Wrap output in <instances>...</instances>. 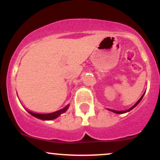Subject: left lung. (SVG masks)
<instances>
[{
  "instance_id": "left-lung-1",
  "label": "left lung",
  "mask_w": 160,
  "mask_h": 160,
  "mask_svg": "<svg viewBox=\"0 0 160 160\" xmlns=\"http://www.w3.org/2000/svg\"><path fill=\"white\" fill-rule=\"evenodd\" d=\"M144 95H143L141 97L140 99H139V100L138 101V102H136V103H135V104H134V105L132 106V107L131 108H129V109H128V110H126V111H114V110H111V109H108V111H112V112H113V113H126V112H128V111H131V110H132L134 108H135V107H136V106L138 105V104L139 102H140L141 101V99H142L143 96H144Z\"/></svg>"
}]
</instances>
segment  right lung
Wrapping results in <instances>:
<instances>
[{
  "label": "right lung",
  "instance_id": "1",
  "mask_svg": "<svg viewBox=\"0 0 160 160\" xmlns=\"http://www.w3.org/2000/svg\"><path fill=\"white\" fill-rule=\"evenodd\" d=\"M68 107H69V104H68L66 107L62 108L61 110H59V111H57L56 112H53V113H44V114H43V113H33V112L29 111H27L30 114H32V116H34V117H36V118L40 119V120H54V119L57 118L58 116L61 115L62 113H65V112L68 110Z\"/></svg>",
  "mask_w": 160,
  "mask_h": 160
}]
</instances>
